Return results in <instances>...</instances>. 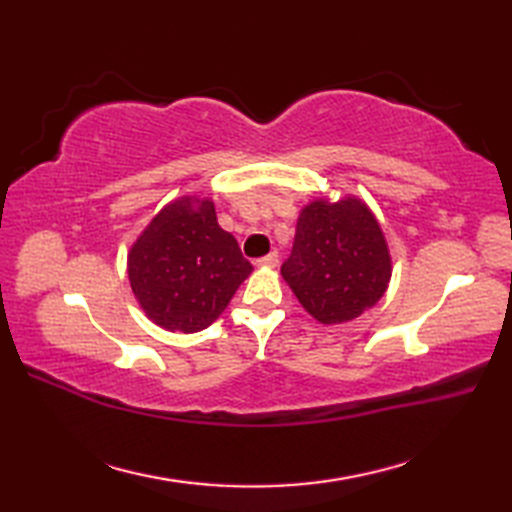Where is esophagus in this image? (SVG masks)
Masks as SVG:
<instances>
[{
  "label": "esophagus",
  "instance_id": "1",
  "mask_svg": "<svg viewBox=\"0 0 512 512\" xmlns=\"http://www.w3.org/2000/svg\"><path fill=\"white\" fill-rule=\"evenodd\" d=\"M279 264V255L275 253H268V255H264V257H259L257 262H255V266H259V268H275Z\"/></svg>",
  "mask_w": 512,
  "mask_h": 512
}]
</instances>
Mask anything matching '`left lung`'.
I'll return each mask as SVG.
<instances>
[{"label":"left lung","mask_w":512,"mask_h":512,"mask_svg":"<svg viewBox=\"0 0 512 512\" xmlns=\"http://www.w3.org/2000/svg\"><path fill=\"white\" fill-rule=\"evenodd\" d=\"M281 277L323 325L347 323L374 308L391 281L389 246L374 211L352 193L308 202Z\"/></svg>","instance_id":"8db88e82"}]
</instances>
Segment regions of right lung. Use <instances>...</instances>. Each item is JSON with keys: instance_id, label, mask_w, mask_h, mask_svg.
I'll return each mask as SVG.
<instances>
[{"instance_id": "1", "label": "right lung", "mask_w": 512, "mask_h": 512, "mask_svg": "<svg viewBox=\"0 0 512 512\" xmlns=\"http://www.w3.org/2000/svg\"><path fill=\"white\" fill-rule=\"evenodd\" d=\"M253 273L215 204L180 195L151 217L127 253V277L145 317L169 332L206 330Z\"/></svg>"}]
</instances>
